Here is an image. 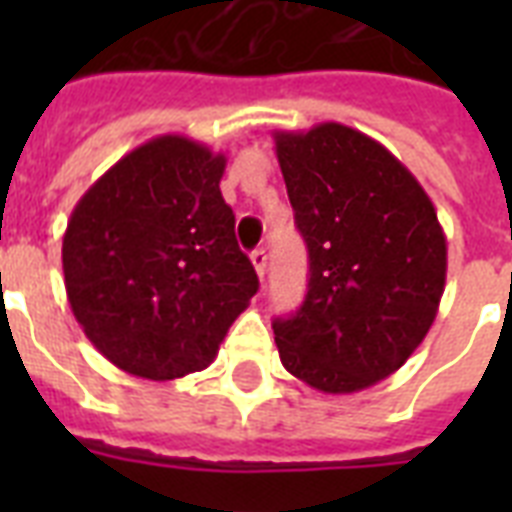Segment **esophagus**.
Listing matches in <instances>:
<instances>
[{"mask_svg": "<svg viewBox=\"0 0 512 512\" xmlns=\"http://www.w3.org/2000/svg\"><path fill=\"white\" fill-rule=\"evenodd\" d=\"M252 265H255L257 276L263 279L265 271H268V252H265V249H255V252H252Z\"/></svg>", "mask_w": 512, "mask_h": 512, "instance_id": "obj_1", "label": "esophagus"}]
</instances>
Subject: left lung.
<instances>
[{
  "instance_id": "left-lung-1",
  "label": "left lung",
  "mask_w": 512,
  "mask_h": 512,
  "mask_svg": "<svg viewBox=\"0 0 512 512\" xmlns=\"http://www.w3.org/2000/svg\"><path fill=\"white\" fill-rule=\"evenodd\" d=\"M311 279L273 321L281 364L321 393H358L425 340L446 284V236L417 177L364 132H273Z\"/></svg>"
}]
</instances>
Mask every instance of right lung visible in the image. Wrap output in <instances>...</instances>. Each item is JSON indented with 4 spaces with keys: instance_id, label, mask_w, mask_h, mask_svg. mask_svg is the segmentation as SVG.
I'll use <instances>...</instances> for the list:
<instances>
[{
    "instance_id": "right-lung-1",
    "label": "right lung",
    "mask_w": 512,
    "mask_h": 512,
    "mask_svg": "<svg viewBox=\"0 0 512 512\" xmlns=\"http://www.w3.org/2000/svg\"><path fill=\"white\" fill-rule=\"evenodd\" d=\"M223 172L225 154L159 135L100 175L68 217V303L124 372L164 382L207 369L257 292Z\"/></svg>"
}]
</instances>
